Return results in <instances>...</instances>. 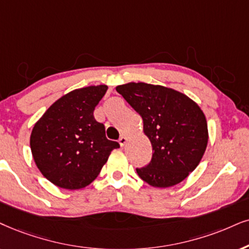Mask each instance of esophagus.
Instances as JSON below:
<instances>
[{
	"instance_id": "34e87169",
	"label": "esophagus",
	"mask_w": 249,
	"mask_h": 249,
	"mask_svg": "<svg viewBox=\"0 0 249 249\" xmlns=\"http://www.w3.org/2000/svg\"><path fill=\"white\" fill-rule=\"evenodd\" d=\"M118 142H119V144H121L122 147L125 146V143L127 142V138H126V137H121V138H119Z\"/></svg>"
}]
</instances>
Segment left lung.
Here are the masks:
<instances>
[{
    "mask_svg": "<svg viewBox=\"0 0 249 249\" xmlns=\"http://www.w3.org/2000/svg\"><path fill=\"white\" fill-rule=\"evenodd\" d=\"M116 90L142 117L153 156L149 164L137 169L154 187L177 185L199 165L207 143L206 116L193 100L160 85L128 83Z\"/></svg>",
    "mask_w": 249,
    "mask_h": 249,
    "instance_id": "obj_1",
    "label": "left lung"
}]
</instances>
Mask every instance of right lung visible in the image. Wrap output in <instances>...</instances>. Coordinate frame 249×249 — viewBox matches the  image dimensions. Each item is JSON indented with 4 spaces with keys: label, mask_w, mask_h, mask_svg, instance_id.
I'll use <instances>...</instances> for the list:
<instances>
[{
    "label": "right lung",
    "mask_w": 249,
    "mask_h": 249,
    "mask_svg": "<svg viewBox=\"0 0 249 249\" xmlns=\"http://www.w3.org/2000/svg\"><path fill=\"white\" fill-rule=\"evenodd\" d=\"M108 89L106 85L88 86L65 94L49 107L34 125L31 150L41 174L67 190L89 185L119 147L108 140L94 109Z\"/></svg>",
    "instance_id": "add662e5"
}]
</instances>
